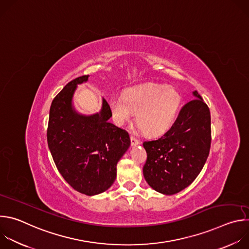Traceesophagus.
Returning a JSON list of instances; mask_svg holds the SVG:
<instances>
[{
    "label": "esophagus",
    "instance_id": "1",
    "mask_svg": "<svg viewBox=\"0 0 249 249\" xmlns=\"http://www.w3.org/2000/svg\"><path fill=\"white\" fill-rule=\"evenodd\" d=\"M130 140H131V145L132 146H137L138 144H140V140H138L135 136L131 135L130 136Z\"/></svg>",
    "mask_w": 249,
    "mask_h": 249
}]
</instances>
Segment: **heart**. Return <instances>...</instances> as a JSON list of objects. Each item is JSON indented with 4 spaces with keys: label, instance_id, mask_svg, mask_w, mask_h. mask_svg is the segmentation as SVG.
I'll list each match as a JSON object with an SVG mask.
<instances>
[{
    "label": "heart",
    "instance_id": "1",
    "mask_svg": "<svg viewBox=\"0 0 249 249\" xmlns=\"http://www.w3.org/2000/svg\"><path fill=\"white\" fill-rule=\"evenodd\" d=\"M182 97L171 86L148 83L126 89L123 96L110 99L115 122L124 125L136 113V122L145 134L158 136L166 132L179 111Z\"/></svg>",
    "mask_w": 249,
    "mask_h": 249
}]
</instances>
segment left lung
<instances>
[{
    "label": "left lung",
    "mask_w": 249,
    "mask_h": 249,
    "mask_svg": "<svg viewBox=\"0 0 249 249\" xmlns=\"http://www.w3.org/2000/svg\"><path fill=\"white\" fill-rule=\"evenodd\" d=\"M185 103L160 138L145 141L143 173L156 191L172 195L189 186L202 170L211 148V114L200 94Z\"/></svg>",
    "instance_id": "1"
}]
</instances>
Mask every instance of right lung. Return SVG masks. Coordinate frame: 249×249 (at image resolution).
Here are the masks:
<instances>
[{
  "mask_svg": "<svg viewBox=\"0 0 249 249\" xmlns=\"http://www.w3.org/2000/svg\"><path fill=\"white\" fill-rule=\"evenodd\" d=\"M89 75L74 79L54 97L49 113L47 143L63 178L76 191L91 196L107 190L116 178V165L130 146L126 130L108 122L112 116L104 98L99 113L78 114L72 97L78 84Z\"/></svg>",
  "mask_w": 249,
  "mask_h": 249,
  "instance_id": "1",
  "label": "right lung"
}]
</instances>
